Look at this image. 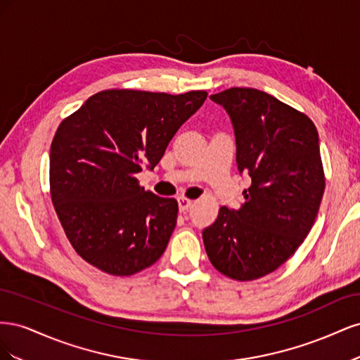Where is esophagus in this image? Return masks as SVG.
<instances>
[{
	"label": "esophagus",
	"mask_w": 360,
	"mask_h": 360,
	"mask_svg": "<svg viewBox=\"0 0 360 360\" xmlns=\"http://www.w3.org/2000/svg\"><path fill=\"white\" fill-rule=\"evenodd\" d=\"M179 209H180V212H188L191 207H192V201L191 200H188V198H183V197H180L179 200Z\"/></svg>",
	"instance_id": "34e87169"
}]
</instances>
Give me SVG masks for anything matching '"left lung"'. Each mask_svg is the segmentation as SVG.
<instances>
[{
    "instance_id": "8db88e82",
    "label": "left lung",
    "mask_w": 360,
    "mask_h": 360,
    "mask_svg": "<svg viewBox=\"0 0 360 360\" xmlns=\"http://www.w3.org/2000/svg\"><path fill=\"white\" fill-rule=\"evenodd\" d=\"M230 115L240 176L252 180L240 209L221 207L202 231L216 270L252 281L281 267L314 225L324 192L319 132L276 97L248 86L212 94Z\"/></svg>"
}]
</instances>
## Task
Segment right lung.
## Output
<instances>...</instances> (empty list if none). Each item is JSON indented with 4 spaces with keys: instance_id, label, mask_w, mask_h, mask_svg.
Listing matches in <instances>:
<instances>
[{
    "instance_id": "add662e5",
    "label": "right lung",
    "mask_w": 360,
    "mask_h": 360,
    "mask_svg": "<svg viewBox=\"0 0 360 360\" xmlns=\"http://www.w3.org/2000/svg\"><path fill=\"white\" fill-rule=\"evenodd\" d=\"M205 91L105 90L58 126L51 144V197L69 242L86 263L115 276L155 264L177 224L179 204L141 188Z\"/></svg>"
}]
</instances>
